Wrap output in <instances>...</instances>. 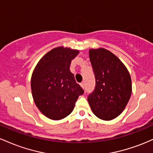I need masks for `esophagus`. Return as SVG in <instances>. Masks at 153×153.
<instances>
[{
  "label": "esophagus",
  "mask_w": 153,
  "mask_h": 153,
  "mask_svg": "<svg viewBox=\"0 0 153 153\" xmlns=\"http://www.w3.org/2000/svg\"><path fill=\"white\" fill-rule=\"evenodd\" d=\"M80 86H81L82 88H85V83H84V82H82L81 83H80Z\"/></svg>",
  "instance_id": "esophagus-1"
}]
</instances>
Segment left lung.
Listing matches in <instances>:
<instances>
[{
  "instance_id": "8db88e82",
  "label": "left lung",
  "mask_w": 153,
  "mask_h": 153,
  "mask_svg": "<svg viewBox=\"0 0 153 153\" xmlns=\"http://www.w3.org/2000/svg\"><path fill=\"white\" fill-rule=\"evenodd\" d=\"M89 57L96 85L88 101L96 117L111 120L122 113L130 99V75L120 59L108 50H90Z\"/></svg>"
}]
</instances>
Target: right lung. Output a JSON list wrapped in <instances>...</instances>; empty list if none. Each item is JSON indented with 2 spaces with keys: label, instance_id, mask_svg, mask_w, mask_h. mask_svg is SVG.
Returning a JSON list of instances; mask_svg holds the SVG:
<instances>
[{
  "label": "right lung",
  "instance_id": "obj_1",
  "mask_svg": "<svg viewBox=\"0 0 153 153\" xmlns=\"http://www.w3.org/2000/svg\"><path fill=\"white\" fill-rule=\"evenodd\" d=\"M79 52L59 47L39 60L31 80L33 99L40 111L53 120L62 119L73 111L83 89L70 71L71 60Z\"/></svg>",
  "mask_w": 153,
  "mask_h": 153
}]
</instances>
